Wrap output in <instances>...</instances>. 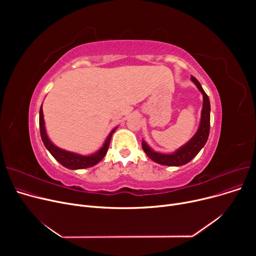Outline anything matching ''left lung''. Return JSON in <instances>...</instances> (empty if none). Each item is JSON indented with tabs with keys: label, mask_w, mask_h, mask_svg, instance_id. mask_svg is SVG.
I'll return each instance as SVG.
<instances>
[{
	"label": "left lung",
	"mask_w": 256,
	"mask_h": 256,
	"mask_svg": "<svg viewBox=\"0 0 256 256\" xmlns=\"http://www.w3.org/2000/svg\"><path fill=\"white\" fill-rule=\"evenodd\" d=\"M191 80L196 85L198 90L202 93L204 96V104H202V110H201V117L200 122L197 132L195 135L188 141L186 144L180 146L178 150H176L172 154H160L154 152L152 147L147 144L144 140H142V148L144 152L147 154L154 162L165 165V166H182L186 163H189L191 160H193L198 152L202 150V147L206 145L208 135H210V104L208 94L204 92V88L201 87L198 80L194 76H191Z\"/></svg>",
	"instance_id": "obj_1"
}]
</instances>
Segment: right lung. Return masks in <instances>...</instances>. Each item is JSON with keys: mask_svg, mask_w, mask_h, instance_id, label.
I'll return each instance as SVG.
<instances>
[{"mask_svg": "<svg viewBox=\"0 0 256 256\" xmlns=\"http://www.w3.org/2000/svg\"><path fill=\"white\" fill-rule=\"evenodd\" d=\"M39 128H40V136H42V142L46 146V148L50 152V154L55 158L58 162L64 166L65 168H68L72 170H76V169H84V168H89L94 165H96L100 163V160L104 158L106 156L108 148H109L110 141L112 138L113 132L116 130L117 128H114L112 132L109 134V136L106 137L104 145L100 147V148L96 152L92 154L89 156H83L80 154H76L72 152H68L60 148V147L56 146L54 144L46 134V124H44V111H42V104L40 106V111H39Z\"/></svg>", "mask_w": 256, "mask_h": 256, "instance_id": "1", "label": "right lung"}]
</instances>
